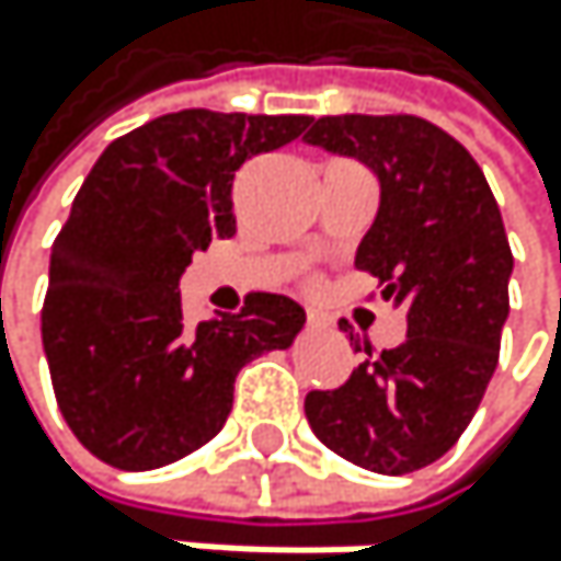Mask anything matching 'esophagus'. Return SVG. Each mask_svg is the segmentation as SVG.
<instances>
[{"instance_id": "34e87169", "label": "esophagus", "mask_w": 561, "mask_h": 561, "mask_svg": "<svg viewBox=\"0 0 561 561\" xmlns=\"http://www.w3.org/2000/svg\"><path fill=\"white\" fill-rule=\"evenodd\" d=\"M306 322H309L312 330H322V327H327V316H322V312H309Z\"/></svg>"}]
</instances>
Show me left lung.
I'll return each mask as SVG.
<instances>
[{
	"label": "left lung",
	"instance_id": "8db88e82",
	"mask_svg": "<svg viewBox=\"0 0 561 561\" xmlns=\"http://www.w3.org/2000/svg\"><path fill=\"white\" fill-rule=\"evenodd\" d=\"M306 144L377 171L380 211L356 268L407 306V340L383 353L363 340L346 383L309 390L306 421L366 471H421L458 444L499 366L512 275L499 202L468 150L414 114L319 117Z\"/></svg>",
	"mask_w": 561,
	"mask_h": 561
}]
</instances>
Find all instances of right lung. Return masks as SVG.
<instances>
[{
    "label": "right lung",
    "mask_w": 561,
    "mask_h": 561,
    "mask_svg": "<svg viewBox=\"0 0 561 561\" xmlns=\"http://www.w3.org/2000/svg\"><path fill=\"white\" fill-rule=\"evenodd\" d=\"M309 124L178 111L117 137L87 174L53 242L39 322L59 414L103 465L150 471L208 444L242 366L302 330V306L275 293L187 327L178 278L234 234V171Z\"/></svg>",
    "instance_id": "obj_1"
}]
</instances>
